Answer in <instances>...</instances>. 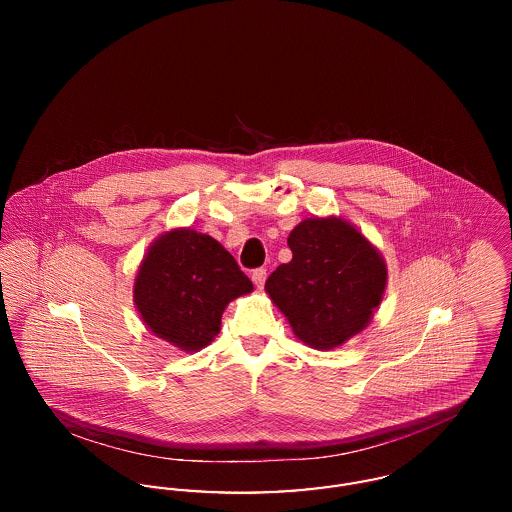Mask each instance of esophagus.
<instances>
[{"label":"esophagus","mask_w":512,"mask_h":512,"mask_svg":"<svg viewBox=\"0 0 512 512\" xmlns=\"http://www.w3.org/2000/svg\"><path fill=\"white\" fill-rule=\"evenodd\" d=\"M251 280L261 290L265 286V280H267V268H255L253 274H251Z\"/></svg>","instance_id":"obj_1"}]
</instances>
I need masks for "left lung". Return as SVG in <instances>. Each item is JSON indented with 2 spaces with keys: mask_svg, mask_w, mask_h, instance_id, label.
Wrapping results in <instances>:
<instances>
[{
  "mask_svg": "<svg viewBox=\"0 0 512 512\" xmlns=\"http://www.w3.org/2000/svg\"><path fill=\"white\" fill-rule=\"evenodd\" d=\"M292 261L268 276L265 290L293 334L334 349L366 328L382 301L388 270L365 236L340 219H307L288 238Z\"/></svg>",
  "mask_w": 512,
  "mask_h": 512,
  "instance_id": "left-lung-1",
  "label": "left lung"
}]
</instances>
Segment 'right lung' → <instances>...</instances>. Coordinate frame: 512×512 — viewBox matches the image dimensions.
I'll use <instances>...</instances> for the list:
<instances>
[{
  "label": "right lung",
  "mask_w": 512,
  "mask_h": 512,
  "mask_svg": "<svg viewBox=\"0 0 512 512\" xmlns=\"http://www.w3.org/2000/svg\"><path fill=\"white\" fill-rule=\"evenodd\" d=\"M251 290V280L217 240L186 228L149 247L134 301L153 334L197 351L219 334L226 305Z\"/></svg>",
  "instance_id": "obj_1"
}]
</instances>
